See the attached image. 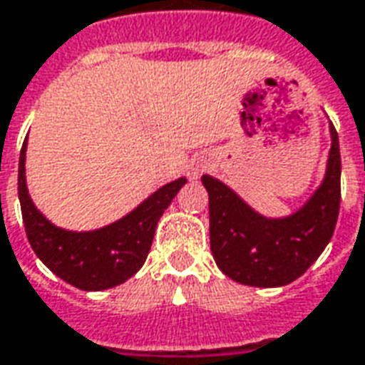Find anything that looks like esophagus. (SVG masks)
<instances>
[{"instance_id": "1", "label": "esophagus", "mask_w": 365, "mask_h": 365, "mask_svg": "<svg viewBox=\"0 0 365 365\" xmlns=\"http://www.w3.org/2000/svg\"><path fill=\"white\" fill-rule=\"evenodd\" d=\"M200 174H201V170H193V172H191V175H193V178H197Z\"/></svg>"}]
</instances>
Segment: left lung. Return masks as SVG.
I'll list each match as a JSON object with an SVG mask.
<instances>
[{
    "label": "left lung",
    "instance_id": "1",
    "mask_svg": "<svg viewBox=\"0 0 365 365\" xmlns=\"http://www.w3.org/2000/svg\"><path fill=\"white\" fill-rule=\"evenodd\" d=\"M340 142L332 124L324 183L290 217H262L227 185L203 175L209 193V243L219 269L249 287H282L304 274L334 235L340 213Z\"/></svg>",
    "mask_w": 365,
    "mask_h": 365
}]
</instances>
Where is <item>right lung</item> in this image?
<instances>
[{"label":"right lung","instance_id":"obj_1","mask_svg":"<svg viewBox=\"0 0 365 365\" xmlns=\"http://www.w3.org/2000/svg\"><path fill=\"white\" fill-rule=\"evenodd\" d=\"M25 144L19 154L17 191L25 233L31 249L57 277L81 290H104L122 284L140 271L154 241L162 213L185 183L183 178L150 195L126 217L96 231L58 229L33 205L25 185Z\"/></svg>","mask_w":365,"mask_h":365}]
</instances>
